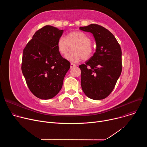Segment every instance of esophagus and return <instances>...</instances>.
Masks as SVG:
<instances>
[{"instance_id":"34e87169","label":"esophagus","mask_w":147,"mask_h":147,"mask_svg":"<svg viewBox=\"0 0 147 147\" xmlns=\"http://www.w3.org/2000/svg\"><path fill=\"white\" fill-rule=\"evenodd\" d=\"M76 65L75 64L73 63H71L70 64V67H71V68H73V67H76Z\"/></svg>"}]
</instances>
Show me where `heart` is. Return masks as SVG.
Segmentation results:
<instances>
[{
    "label": "heart",
    "instance_id": "obj_1",
    "mask_svg": "<svg viewBox=\"0 0 147 147\" xmlns=\"http://www.w3.org/2000/svg\"><path fill=\"white\" fill-rule=\"evenodd\" d=\"M90 37L81 31H73L69 33L66 38L61 36L57 42V48L59 52L65 55L68 51L70 46H73V52L65 56V58L71 62L78 63L81 59L88 60L92 55L94 49L91 44Z\"/></svg>",
    "mask_w": 147,
    "mask_h": 147
}]
</instances>
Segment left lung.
Segmentation results:
<instances>
[{"label": "left lung", "mask_w": 147, "mask_h": 147, "mask_svg": "<svg viewBox=\"0 0 147 147\" xmlns=\"http://www.w3.org/2000/svg\"><path fill=\"white\" fill-rule=\"evenodd\" d=\"M80 30L91 32L96 50L93 56L79 66L82 90L88 98L100 100L113 91L121 73V50L115 36L107 29L91 24Z\"/></svg>", "instance_id": "8db88e82"}]
</instances>
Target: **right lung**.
Returning <instances> with one entry per match:
<instances>
[{
	"label": "right lung",
	"instance_id": "1",
	"mask_svg": "<svg viewBox=\"0 0 147 147\" xmlns=\"http://www.w3.org/2000/svg\"><path fill=\"white\" fill-rule=\"evenodd\" d=\"M63 32L46 26L34 34L23 50V74L30 90L39 99H49L59 92L70 67L56 47Z\"/></svg>",
	"mask_w": 147,
	"mask_h": 147
}]
</instances>
